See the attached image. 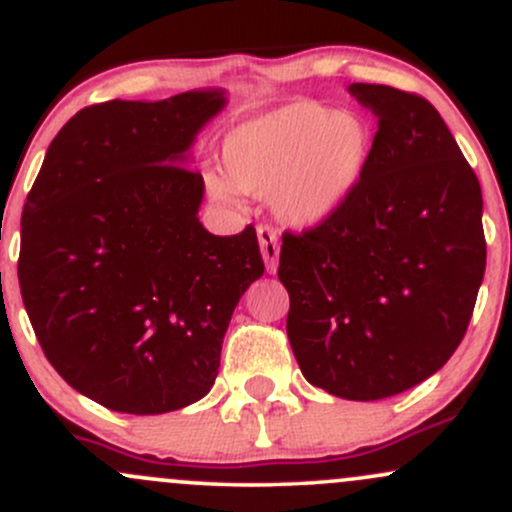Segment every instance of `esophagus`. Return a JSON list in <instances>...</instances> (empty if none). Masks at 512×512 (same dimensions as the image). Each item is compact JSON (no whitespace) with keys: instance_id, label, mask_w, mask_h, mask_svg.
<instances>
[{"instance_id":"obj_1","label":"esophagus","mask_w":512,"mask_h":512,"mask_svg":"<svg viewBox=\"0 0 512 512\" xmlns=\"http://www.w3.org/2000/svg\"><path fill=\"white\" fill-rule=\"evenodd\" d=\"M257 243H260L262 260H265L267 272H277L279 265V235L277 230L269 226L257 228Z\"/></svg>"}]
</instances>
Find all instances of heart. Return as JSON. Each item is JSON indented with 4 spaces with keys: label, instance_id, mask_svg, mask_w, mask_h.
Instances as JSON below:
<instances>
[{
    "label": "heart",
    "instance_id": "heart-1",
    "mask_svg": "<svg viewBox=\"0 0 512 512\" xmlns=\"http://www.w3.org/2000/svg\"><path fill=\"white\" fill-rule=\"evenodd\" d=\"M372 150L374 131L357 111L286 101L230 128L221 145L223 172L204 170V184L223 204H238L243 192L269 196L286 226L316 228L352 199Z\"/></svg>",
    "mask_w": 512,
    "mask_h": 512
}]
</instances>
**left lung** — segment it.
<instances>
[{
    "mask_svg": "<svg viewBox=\"0 0 512 512\" xmlns=\"http://www.w3.org/2000/svg\"><path fill=\"white\" fill-rule=\"evenodd\" d=\"M376 116L369 170L342 209L284 233L291 350L347 401L413 389L454 355L484 282L479 179L435 106L386 84L347 87Z\"/></svg>",
    "mask_w": 512,
    "mask_h": 512,
    "instance_id": "left-lung-1",
    "label": "left lung"
}]
</instances>
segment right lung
Returning a JSON list of instances; mask_svg holds the SVG:
<instances>
[{
  "mask_svg": "<svg viewBox=\"0 0 512 512\" xmlns=\"http://www.w3.org/2000/svg\"><path fill=\"white\" fill-rule=\"evenodd\" d=\"M223 89L77 111L50 143L21 213L19 286L67 384L109 411H179L211 391L230 316L265 272L255 228L199 221L187 170Z\"/></svg>",
  "mask_w": 512,
  "mask_h": 512,
  "instance_id": "add662e5",
  "label": "right lung"
}]
</instances>
